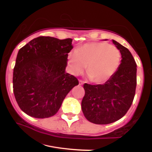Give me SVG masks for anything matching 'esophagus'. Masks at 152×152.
<instances>
[{"mask_svg": "<svg viewBox=\"0 0 152 152\" xmlns=\"http://www.w3.org/2000/svg\"><path fill=\"white\" fill-rule=\"evenodd\" d=\"M79 84L80 85H83V81H81V80H79Z\"/></svg>", "mask_w": 152, "mask_h": 152, "instance_id": "34e87169", "label": "esophagus"}]
</instances>
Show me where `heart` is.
Instances as JSON below:
<instances>
[{"label": "heart", "instance_id": "b5f03b06", "mask_svg": "<svg viewBox=\"0 0 152 152\" xmlns=\"http://www.w3.org/2000/svg\"><path fill=\"white\" fill-rule=\"evenodd\" d=\"M117 47L105 42H90L69 54L73 74H81L86 69L89 77L97 83H104L117 71L121 62Z\"/></svg>", "mask_w": 152, "mask_h": 152}]
</instances>
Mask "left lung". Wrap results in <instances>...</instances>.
Instances as JSON below:
<instances>
[{"mask_svg": "<svg viewBox=\"0 0 152 152\" xmlns=\"http://www.w3.org/2000/svg\"><path fill=\"white\" fill-rule=\"evenodd\" d=\"M121 54L118 70L104 84H83L81 102L83 115L96 124L118 121L132 106L137 86V64L128 48L113 40Z\"/></svg>", "mask_w": 152, "mask_h": 152, "instance_id": "left-lung-1", "label": "left lung"}]
</instances>
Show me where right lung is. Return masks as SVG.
Listing matches in <instances>:
<instances>
[{"label":"right lung","mask_w":152,"mask_h":152,"mask_svg":"<svg viewBox=\"0 0 152 152\" xmlns=\"http://www.w3.org/2000/svg\"><path fill=\"white\" fill-rule=\"evenodd\" d=\"M71 42V38L39 36L19 50L13 69V93L20 109L28 116H53L78 85L77 78L65 71Z\"/></svg>","instance_id":"1"}]
</instances>
